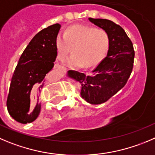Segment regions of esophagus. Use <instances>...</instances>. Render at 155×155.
Here are the masks:
<instances>
[{"mask_svg": "<svg viewBox=\"0 0 155 155\" xmlns=\"http://www.w3.org/2000/svg\"><path fill=\"white\" fill-rule=\"evenodd\" d=\"M61 68V66L60 65V64H54V68Z\"/></svg>", "mask_w": 155, "mask_h": 155, "instance_id": "1", "label": "esophagus"}]
</instances>
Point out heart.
I'll return each mask as SVG.
<instances>
[{"label": "heart", "mask_w": 155, "mask_h": 155, "mask_svg": "<svg viewBox=\"0 0 155 155\" xmlns=\"http://www.w3.org/2000/svg\"><path fill=\"white\" fill-rule=\"evenodd\" d=\"M110 36L105 30L88 26H73L55 39L57 58L65 59L73 48V55L65 61L72 68L91 67L105 57L110 48Z\"/></svg>", "instance_id": "obj_1"}]
</instances>
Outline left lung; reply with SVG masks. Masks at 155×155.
Here are the masks:
<instances>
[{
    "label": "left lung",
    "instance_id": "left-lung-1",
    "mask_svg": "<svg viewBox=\"0 0 155 155\" xmlns=\"http://www.w3.org/2000/svg\"><path fill=\"white\" fill-rule=\"evenodd\" d=\"M88 20L108 33L110 43L107 56L89 74L68 71L67 76L81 84L84 100L91 104H101L126 85L133 68L135 51L120 26L106 19Z\"/></svg>",
    "mask_w": 155,
    "mask_h": 155
}]
</instances>
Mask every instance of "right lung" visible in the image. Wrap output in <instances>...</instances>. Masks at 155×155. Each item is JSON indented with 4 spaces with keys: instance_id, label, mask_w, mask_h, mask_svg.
Segmentation results:
<instances>
[{
    "instance_id": "right-lung-1",
    "label": "right lung",
    "mask_w": 155,
    "mask_h": 155,
    "mask_svg": "<svg viewBox=\"0 0 155 155\" xmlns=\"http://www.w3.org/2000/svg\"><path fill=\"white\" fill-rule=\"evenodd\" d=\"M60 28L55 23L38 32L19 59L7 101L9 114L18 123H32L40 113L39 97L56 59L55 39Z\"/></svg>"
}]
</instances>
